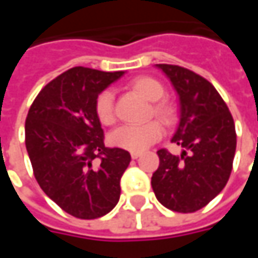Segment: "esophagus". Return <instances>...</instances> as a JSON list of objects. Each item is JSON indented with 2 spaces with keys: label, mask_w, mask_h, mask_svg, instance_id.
Returning <instances> with one entry per match:
<instances>
[{
  "label": "esophagus",
  "mask_w": 258,
  "mask_h": 258,
  "mask_svg": "<svg viewBox=\"0 0 258 258\" xmlns=\"http://www.w3.org/2000/svg\"><path fill=\"white\" fill-rule=\"evenodd\" d=\"M141 155H142L141 152H132V154H131V156H132V159H138Z\"/></svg>",
  "instance_id": "esophagus-1"
}]
</instances>
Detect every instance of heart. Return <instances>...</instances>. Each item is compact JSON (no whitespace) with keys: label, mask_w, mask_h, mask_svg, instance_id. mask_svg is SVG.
Returning a JSON list of instances; mask_svg holds the SVG:
<instances>
[{"label":"heart","mask_w":258,"mask_h":258,"mask_svg":"<svg viewBox=\"0 0 258 258\" xmlns=\"http://www.w3.org/2000/svg\"><path fill=\"white\" fill-rule=\"evenodd\" d=\"M129 87L139 93L152 103V114H155L162 123L172 124L176 122L178 109L173 102L164 99V85L151 76H141L134 79ZM94 112L102 124H113L116 120L114 113V96L110 90H103L97 96L94 103ZM164 134L162 124L156 120L148 122L145 124H123L113 131L109 141L110 144L131 152H142L146 148L161 139Z\"/></svg>","instance_id":"heart-1"}]
</instances>
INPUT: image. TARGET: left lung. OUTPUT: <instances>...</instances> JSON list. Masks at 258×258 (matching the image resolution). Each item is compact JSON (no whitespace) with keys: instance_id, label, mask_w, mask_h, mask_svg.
Returning a JSON list of instances; mask_svg holds the SVG:
<instances>
[{"instance_id":"1","label":"left lung","mask_w":258,"mask_h":258,"mask_svg":"<svg viewBox=\"0 0 258 258\" xmlns=\"http://www.w3.org/2000/svg\"><path fill=\"white\" fill-rule=\"evenodd\" d=\"M179 96V124L173 144L181 156L159 149L152 175L158 201L176 213H195L223 191L233 169L237 135L234 119L207 79L173 64H158Z\"/></svg>"}]
</instances>
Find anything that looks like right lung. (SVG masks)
Listing matches in <instances>:
<instances>
[{"label":"right lung","mask_w":258,"mask_h":258,"mask_svg":"<svg viewBox=\"0 0 258 258\" xmlns=\"http://www.w3.org/2000/svg\"><path fill=\"white\" fill-rule=\"evenodd\" d=\"M123 72L73 67L37 94L25 119V148L41 189L82 220L110 213L131 155L106 148L94 103Z\"/></svg>","instance_id":"obj_1"}]
</instances>
